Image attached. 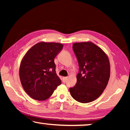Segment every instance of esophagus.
<instances>
[{
    "instance_id": "1",
    "label": "esophagus",
    "mask_w": 130,
    "mask_h": 130,
    "mask_svg": "<svg viewBox=\"0 0 130 130\" xmlns=\"http://www.w3.org/2000/svg\"><path fill=\"white\" fill-rule=\"evenodd\" d=\"M67 78H68L67 77H64L63 78V80L64 82H66V80H67Z\"/></svg>"
}]
</instances>
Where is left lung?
Segmentation results:
<instances>
[{
    "mask_svg": "<svg viewBox=\"0 0 130 130\" xmlns=\"http://www.w3.org/2000/svg\"><path fill=\"white\" fill-rule=\"evenodd\" d=\"M73 50L79 63V73L76 85L69 90L76 101L90 102L107 86L110 77L109 59L101 48L91 42L74 43Z\"/></svg>",
    "mask_w": 130,
    "mask_h": 130,
    "instance_id": "left-lung-1",
    "label": "left lung"
}]
</instances>
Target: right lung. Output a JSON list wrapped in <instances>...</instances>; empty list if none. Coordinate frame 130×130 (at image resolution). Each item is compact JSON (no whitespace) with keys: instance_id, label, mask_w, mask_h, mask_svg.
I'll use <instances>...</instances> for the list:
<instances>
[{"instance_id":"right-lung-1","label":"right lung","mask_w":130,"mask_h":130,"mask_svg":"<svg viewBox=\"0 0 130 130\" xmlns=\"http://www.w3.org/2000/svg\"><path fill=\"white\" fill-rule=\"evenodd\" d=\"M63 48L60 43L39 42L24 56L19 68V77L25 91L32 98L46 100L61 83L56 74L54 60Z\"/></svg>"}]
</instances>
